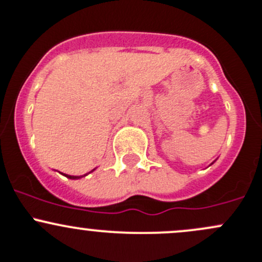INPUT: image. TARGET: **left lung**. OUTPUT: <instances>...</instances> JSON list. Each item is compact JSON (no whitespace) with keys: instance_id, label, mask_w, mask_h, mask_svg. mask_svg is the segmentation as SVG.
<instances>
[{"instance_id":"left-lung-1","label":"left lung","mask_w":262,"mask_h":262,"mask_svg":"<svg viewBox=\"0 0 262 262\" xmlns=\"http://www.w3.org/2000/svg\"><path fill=\"white\" fill-rule=\"evenodd\" d=\"M211 164H213V162H212V163ZM211 164H210V166H211Z\"/></svg>"}]
</instances>
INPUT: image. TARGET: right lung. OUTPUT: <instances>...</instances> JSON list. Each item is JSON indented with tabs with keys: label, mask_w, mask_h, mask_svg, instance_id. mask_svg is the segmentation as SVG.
<instances>
[{
	"label": "right lung",
	"mask_w": 262,
	"mask_h": 262,
	"mask_svg": "<svg viewBox=\"0 0 262 262\" xmlns=\"http://www.w3.org/2000/svg\"><path fill=\"white\" fill-rule=\"evenodd\" d=\"M94 170H95V168L92 170V172H94ZM92 172H89V173H92ZM61 174L65 176V177H68L69 180H79V178H82V177H85V176H88V173L84 176H70V174H65V173H61Z\"/></svg>",
	"instance_id": "add662e5"
}]
</instances>
